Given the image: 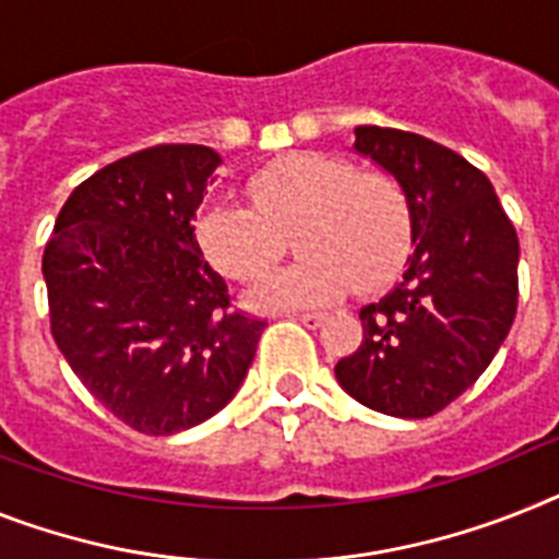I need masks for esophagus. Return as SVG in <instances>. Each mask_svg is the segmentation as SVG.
I'll use <instances>...</instances> for the list:
<instances>
[{"label": "esophagus", "instance_id": "obj_1", "mask_svg": "<svg viewBox=\"0 0 559 559\" xmlns=\"http://www.w3.org/2000/svg\"><path fill=\"white\" fill-rule=\"evenodd\" d=\"M295 318H298L304 326H309V330H316V326H321V323L326 321V316H323V312H301V316H295Z\"/></svg>", "mask_w": 559, "mask_h": 559}]
</instances>
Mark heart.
Masks as SVG:
<instances>
[{
  "mask_svg": "<svg viewBox=\"0 0 559 559\" xmlns=\"http://www.w3.org/2000/svg\"><path fill=\"white\" fill-rule=\"evenodd\" d=\"M247 192L255 207L213 201L195 227L204 255L224 275L255 281L284 252V233L301 224L295 250L304 261L255 287L258 307H321L352 284L381 287L409 250V201L381 173H358L341 158L301 153L255 173Z\"/></svg>",
  "mask_w": 559,
  "mask_h": 559,
  "instance_id": "b5f03b06",
  "label": "heart"
}]
</instances>
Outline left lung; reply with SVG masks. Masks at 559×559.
Instances as JSON below:
<instances>
[{
	"label": "left lung",
	"instance_id": "8db88e82",
	"mask_svg": "<svg viewBox=\"0 0 559 559\" xmlns=\"http://www.w3.org/2000/svg\"><path fill=\"white\" fill-rule=\"evenodd\" d=\"M355 153L409 201L412 255L360 309L364 337L335 364L346 395L392 417L447 409L486 372L518 312L520 243L495 187L454 150L395 128H355Z\"/></svg>",
	"mask_w": 559,
	"mask_h": 559
}]
</instances>
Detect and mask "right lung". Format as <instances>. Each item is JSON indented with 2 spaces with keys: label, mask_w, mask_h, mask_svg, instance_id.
<instances>
[{
  "label": "right lung",
  "mask_w": 559,
  "mask_h": 559,
  "mask_svg": "<svg viewBox=\"0 0 559 559\" xmlns=\"http://www.w3.org/2000/svg\"><path fill=\"white\" fill-rule=\"evenodd\" d=\"M222 156L156 144L70 192L45 247L50 332L105 409L144 435L222 412L247 378L266 321L229 307L195 238Z\"/></svg>",
  "instance_id": "add662e5"
}]
</instances>
